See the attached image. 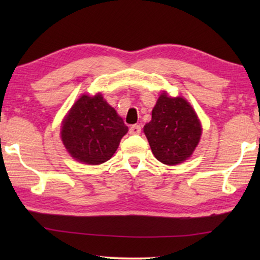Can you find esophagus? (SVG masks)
Listing matches in <instances>:
<instances>
[{
	"instance_id": "esophagus-1",
	"label": "esophagus",
	"mask_w": 260,
	"mask_h": 260,
	"mask_svg": "<svg viewBox=\"0 0 260 260\" xmlns=\"http://www.w3.org/2000/svg\"><path fill=\"white\" fill-rule=\"evenodd\" d=\"M129 133L131 135H140L141 134V125H137V124H135V125H131L130 129H129Z\"/></svg>"
}]
</instances>
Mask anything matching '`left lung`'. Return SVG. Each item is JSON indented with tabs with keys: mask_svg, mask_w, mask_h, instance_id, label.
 Wrapping results in <instances>:
<instances>
[{
	"mask_svg": "<svg viewBox=\"0 0 260 260\" xmlns=\"http://www.w3.org/2000/svg\"><path fill=\"white\" fill-rule=\"evenodd\" d=\"M143 131L155 157L167 166H175L190 157L202 129L197 112L186 99L163 92Z\"/></svg>",
	"mask_w": 260,
	"mask_h": 260,
	"instance_id": "8db88e82",
	"label": "left lung"
}]
</instances>
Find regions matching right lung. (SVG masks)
<instances>
[{
  "mask_svg": "<svg viewBox=\"0 0 260 260\" xmlns=\"http://www.w3.org/2000/svg\"><path fill=\"white\" fill-rule=\"evenodd\" d=\"M127 126L101 93L83 94L62 120L61 141L66 150L85 165L109 161L118 148Z\"/></svg>",
  "mask_w": 260,
  "mask_h": 260,
  "instance_id": "obj_1",
  "label": "right lung"
}]
</instances>
